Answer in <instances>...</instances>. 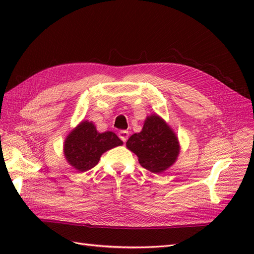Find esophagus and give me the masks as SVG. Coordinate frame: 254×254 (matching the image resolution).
<instances>
[{
	"instance_id": "obj_1",
	"label": "esophagus",
	"mask_w": 254,
	"mask_h": 254,
	"mask_svg": "<svg viewBox=\"0 0 254 254\" xmlns=\"http://www.w3.org/2000/svg\"><path fill=\"white\" fill-rule=\"evenodd\" d=\"M128 136H129V132L127 131V130H121V131H119V137L124 143L127 141Z\"/></svg>"
}]
</instances>
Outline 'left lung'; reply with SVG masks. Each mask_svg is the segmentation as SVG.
Returning a JSON list of instances; mask_svg holds the SVG:
<instances>
[{"instance_id": "obj_1", "label": "left lung", "mask_w": 254, "mask_h": 254, "mask_svg": "<svg viewBox=\"0 0 254 254\" xmlns=\"http://www.w3.org/2000/svg\"><path fill=\"white\" fill-rule=\"evenodd\" d=\"M126 146L135 153L144 168L156 174L171 167L180 151L178 137L157 114L145 120L142 131L130 136Z\"/></svg>"}]
</instances>
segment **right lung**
Here are the masks:
<instances>
[{"instance_id":"1","label":"right lung","mask_w":254,"mask_h":254,"mask_svg":"<svg viewBox=\"0 0 254 254\" xmlns=\"http://www.w3.org/2000/svg\"><path fill=\"white\" fill-rule=\"evenodd\" d=\"M122 144L114 132L99 133L93 123L83 121L66 136L64 152L75 170L87 172L98 163L105 151Z\"/></svg>"}]
</instances>
